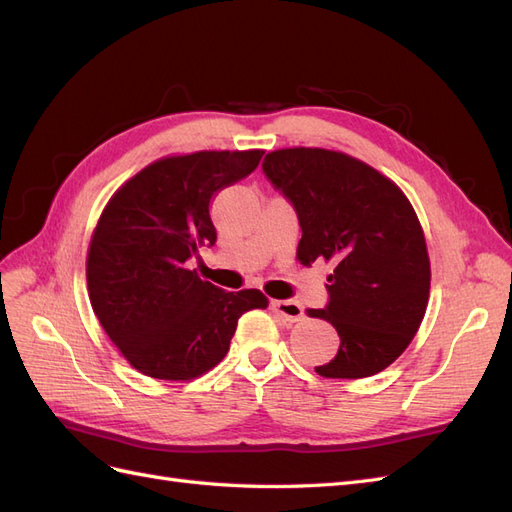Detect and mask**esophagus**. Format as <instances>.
<instances>
[{
  "instance_id": "esophagus-1",
  "label": "esophagus",
  "mask_w": 512,
  "mask_h": 512,
  "mask_svg": "<svg viewBox=\"0 0 512 512\" xmlns=\"http://www.w3.org/2000/svg\"><path fill=\"white\" fill-rule=\"evenodd\" d=\"M271 307H273L275 312L280 314L286 322H299V320L305 316L303 307H301L299 303H294V301H273Z\"/></svg>"
}]
</instances>
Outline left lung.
<instances>
[{"mask_svg": "<svg viewBox=\"0 0 512 512\" xmlns=\"http://www.w3.org/2000/svg\"><path fill=\"white\" fill-rule=\"evenodd\" d=\"M262 173L297 211L301 265H333L329 303L307 314L333 324L339 350L316 374H378L408 348L429 299L427 245L410 200L376 168L329 149L271 151Z\"/></svg>", "mask_w": 512, "mask_h": 512, "instance_id": "obj_1", "label": "left lung"}]
</instances>
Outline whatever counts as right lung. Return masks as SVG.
Segmentation results:
<instances>
[{
	"mask_svg": "<svg viewBox=\"0 0 512 512\" xmlns=\"http://www.w3.org/2000/svg\"><path fill=\"white\" fill-rule=\"evenodd\" d=\"M260 149L198 151L149 164L104 207L87 254V290L106 335L134 369L192 380L218 365L260 290L226 292L188 262L218 232L211 200L254 173Z\"/></svg>",
	"mask_w": 512,
	"mask_h": 512,
	"instance_id": "obj_1",
	"label": "right lung"
}]
</instances>
